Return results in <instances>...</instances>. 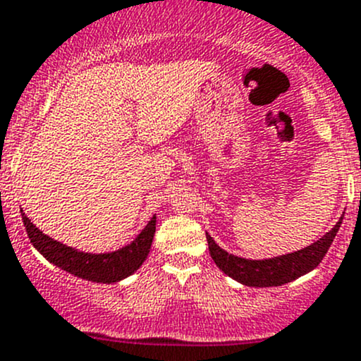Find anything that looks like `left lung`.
<instances>
[{"label": "left lung", "instance_id": "left-lung-1", "mask_svg": "<svg viewBox=\"0 0 361 361\" xmlns=\"http://www.w3.org/2000/svg\"><path fill=\"white\" fill-rule=\"evenodd\" d=\"M341 224H343V217L339 219V222L326 235H323L313 245L302 248V250L278 255V257L261 259V261L243 259L229 254L224 248L219 247L214 238L207 233L208 250H210L212 259L217 264L219 269L224 271L233 280L240 281L241 285L257 288L280 287V285L297 280L302 274L313 271L323 261L325 254L329 252L330 245H332L334 238H336L337 231H339Z\"/></svg>", "mask_w": 361, "mask_h": 361}]
</instances>
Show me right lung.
<instances>
[{"instance_id": "obj_1", "label": "right lung", "mask_w": 361, "mask_h": 361, "mask_svg": "<svg viewBox=\"0 0 361 361\" xmlns=\"http://www.w3.org/2000/svg\"><path fill=\"white\" fill-rule=\"evenodd\" d=\"M20 212L22 222H24L32 247L47 261L74 276L88 281H97V283H116L135 273L149 255L156 231V215H153V219L147 222L146 228L137 235L132 243L114 252H107V254H90V252L68 247V245L44 235L29 221L24 210Z\"/></svg>"}]
</instances>
